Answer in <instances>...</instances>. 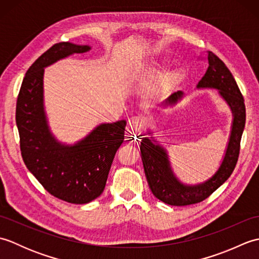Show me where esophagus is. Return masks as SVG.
<instances>
[{
	"mask_svg": "<svg viewBox=\"0 0 259 259\" xmlns=\"http://www.w3.org/2000/svg\"><path fill=\"white\" fill-rule=\"evenodd\" d=\"M129 125L131 128H134L136 131H140L142 128V119L140 117H131L128 121Z\"/></svg>",
	"mask_w": 259,
	"mask_h": 259,
	"instance_id": "obj_1",
	"label": "esophagus"
}]
</instances>
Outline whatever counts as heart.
<instances>
[{
	"mask_svg": "<svg viewBox=\"0 0 259 259\" xmlns=\"http://www.w3.org/2000/svg\"><path fill=\"white\" fill-rule=\"evenodd\" d=\"M159 73H160V69L156 68V67L150 68L147 71V74L150 76H156ZM181 79H183V71L178 70V69L172 70L162 76V79L160 81V87L159 88H160L161 91L170 90V89H172L174 87L177 85L181 81Z\"/></svg>",
	"mask_w": 259,
	"mask_h": 259,
	"instance_id": "obj_1",
	"label": "heart"
}]
</instances>
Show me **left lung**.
<instances>
[{
	"label": "left lung",
	"instance_id": "8db88e82",
	"mask_svg": "<svg viewBox=\"0 0 259 259\" xmlns=\"http://www.w3.org/2000/svg\"><path fill=\"white\" fill-rule=\"evenodd\" d=\"M208 69L198 82V89H217L233 112L232 131L221 167L212 177L198 185H186L176 177L170 166L168 152L153 137L141 140L140 151L146 178L152 194L159 200L171 206H187L200 202L217 190L233 174L238 160L240 140L246 121L244 98L233 74L216 54L208 51ZM184 97V92H174L163 106H174ZM151 135V133H149Z\"/></svg>",
	"mask_w": 259,
	"mask_h": 259
}]
</instances>
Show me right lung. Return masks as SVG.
Masks as SVG:
<instances>
[{
    "mask_svg": "<svg viewBox=\"0 0 259 259\" xmlns=\"http://www.w3.org/2000/svg\"><path fill=\"white\" fill-rule=\"evenodd\" d=\"M90 49L70 42L52 46L26 71L16 101L15 120L26 168L48 192L70 203H88L102 194L126 124L125 120L101 123L74 145L59 142L49 128L43 103L45 68Z\"/></svg>",
    "mask_w": 259,
    "mask_h": 259,
    "instance_id": "right-lung-1",
    "label": "right lung"
}]
</instances>
